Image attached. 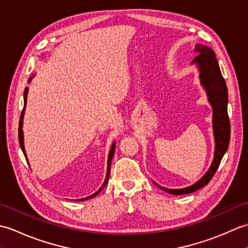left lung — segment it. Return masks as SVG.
<instances>
[{
  "label": "left lung",
  "instance_id": "left-lung-1",
  "mask_svg": "<svg viewBox=\"0 0 248 248\" xmlns=\"http://www.w3.org/2000/svg\"><path fill=\"white\" fill-rule=\"evenodd\" d=\"M196 57L191 65L197 68L200 85L204 89L208 102L212 107V129L214 136V156L207 172L197 182L183 188H167L154 183L168 194L183 195L193 193L207 186L217 172L224 155L228 149L230 140V123L228 117V89L220 72L214 51L207 46L197 44L194 48Z\"/></svg>",
  "mask_w": 248,
  "mask_h": 248
}]
</instances>
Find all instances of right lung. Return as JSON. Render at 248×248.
Returning <instances> with one entry per match:
<instances>
[{
	"mask_svg": "<svg viewBox=\"0 0 248 248\" xmlns=\"http://www.w3.org/2000/svg\"><path fill=\"white\" fill-rule=\"evenodd\" d=\"M35 77V75L31 76L30 78H29V83H31V78H33ZM28 93H29V87H25L24 89V105H23V109H22V113H21V116H20V121H19V143H20V147L21 149H22V152L23 155L25 156L26 161H28L29 163V160H28V155H26V152H25V148H24V135H23V130H22V127H23V118H24V113H25V108H26V100H28ZM115 148H116V143L114 141V143L112 144V146H110V149H109V152H108V167H107V176H105V179H104V182L102 183L101 187H99L98 191L96 193H93V195H91V196H87L85 198H80V199H77L78 200V202H84V200H88V199H92L93 198L94 196H97V195L102 191L103 187L107 186L108 182V178H109V171H110V164H112V159L114 156V152H115Z\"/></svg>",
	"mask_w": 248,
	"mask_h": 248,
	"instance_id": "right-lung-1",
	"label": "right lung"
}]
</instances>
